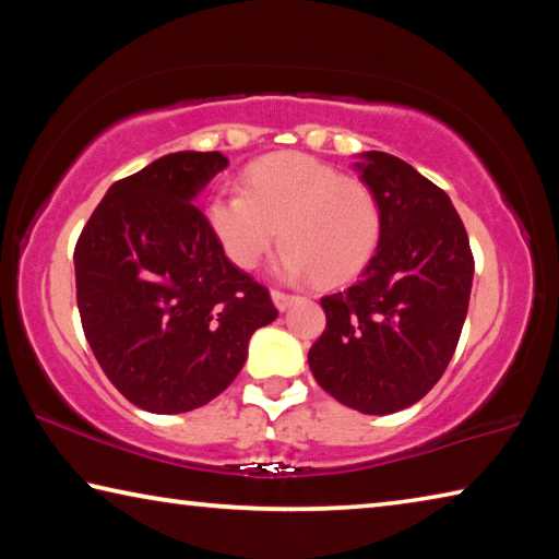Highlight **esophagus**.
I'll return each mask as SVG.
<instances>
[{"instance_id":"esophagus-1","label":"esophagus","mask_w":559,"mask_h":559,"mask_svg":"<svg viewBox=\"0 0 559 559\" xmlns=\"http://www.w3.org/2000/svg\"><path fill=\"white\" fill-rule=\"evenodd\" d=\"M271 298H273V302H276V308L278 310H286L293 300H296L298 296H290V293H283V290H276L273 288L271 290Z\"/></svg>"}]
</instances>
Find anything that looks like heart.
<instances>
[{
	"instance_id": "heart-1",
	"label": "heart",
	"mask_w": 559,
	"mask_h": 559,
	"mask_svg": "<svg viewBox=\"0 0 559 559\" xmlns=\"http://www.w3.org/2000/svg\"><path fill=\"white\" fill-rule=\"evenodd\" d=\"M206 216L239 269H257L281 236L283 273H310L323 288L353 281L382 239V206L372 187L300 153L253 163L243 192L214 197Z\"/></svg>"
}]
</instances>
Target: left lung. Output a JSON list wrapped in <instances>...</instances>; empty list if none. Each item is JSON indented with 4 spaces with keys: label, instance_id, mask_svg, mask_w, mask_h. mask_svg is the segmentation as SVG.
<instances>
[{
    "label": "left lung",
    "instance_id": "8db88e82",
    "mask_svg": "<svg viewBox=\"0 0 559 559\" xmlns=\"http://www.w3.org/2000/svg\"><path fill=\"white\" fill-rule=\"evenodd\" d=\"M362 157L357 169L382 206V239L355 286L320 298L328 323L308 365L340 404L392 414L419 402L456 353L473 253L441 187L394 155Z\"/></svg>",
    "mask_w": 559,
    "mask_h": 559
}]
</instances>
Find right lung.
Segmentation results:
<instances>
[{"label":"right lung","instance_id":"1","mask_svg":"<svg viewBox=\"0 0 559 559\" xmlns=\"http://www.w3.org/2000/svg\"><path fill=\"white\" fill-rule=\"evenodd\" d=\"M229 165L173 153L122 177L75 241V300L100 370L140 409L182 414L241 372L276 320L271 293L226 259L197 194Z\"/></svg>","mask_w":559,"mask_h":559}]
</instances>
